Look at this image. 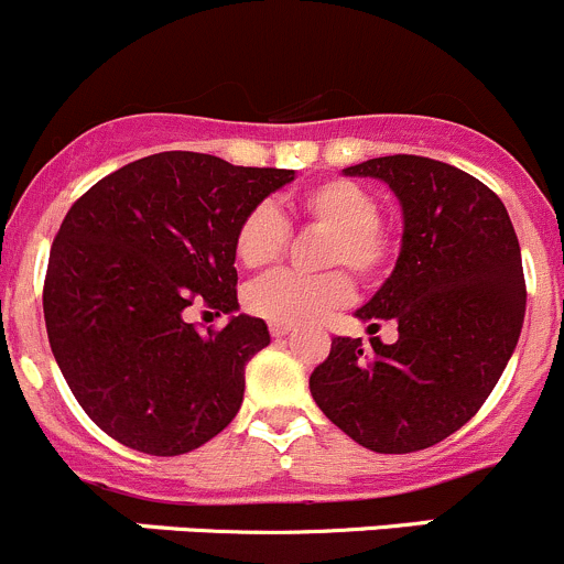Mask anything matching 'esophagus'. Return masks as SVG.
<instances>
[{"label":"esophagus","mask_w":564,"mask_h":564,"mask_svg":"<svg viewBox=\"0 0 564 564\" xmlns=\"http://www.w3.org/2000/svg\"><path fill=\"white\" fill-rule=\"evenodd\" d=\"M292 333V324H283V322H270V335L272 338H283V335Z\"/></svg>","instance_id":"1"}]
</instances>
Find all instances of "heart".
Listing matches in <instances>:
<instances>
[{
    "label": "heart",
    "mask_w": 564,
    "mask_h": 564,
    "mask_svg": "<svg viewBox=\"0 0 564 564\" xmlns=\"http://www.w3.org/2000/svg\"><path fill=\"white\" fill-rule=\"evenodd\" d=\"M297 215L311 229L329 231L324 267H349L362 278H377L392 259V237L379 224L373 193L351 180H324L297 198ZM289 246V224L272 204L250 207L235 231V253L248 270L272 267ZM355 297V283L344 272L303 278L275 272L253 283L246 294L250 314L283 324L316 322Z\"/></svg>",
    "instance_id": "1"
}]
</instances>
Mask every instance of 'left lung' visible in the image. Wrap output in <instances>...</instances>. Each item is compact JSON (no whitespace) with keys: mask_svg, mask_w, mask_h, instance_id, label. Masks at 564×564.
Segmentation results:
<instances>
[{"mask_svg":"<svg viewBox=\"0 0 564 564\" xmlns=\"http://www.w3.org/2000/svg\"><path fill=\"white\" fill-rule=\"evenodd\" d=\"M373 176L403 213L395 270L357 311L368 333L398 324L395 344L333 338L311 395L357 445L414 453L469 423L502 377L527 311L510 215L480 180L420 155L344 169Z\"/></svg>","mask_w":564,"mask_h":564,"instance_id":"left-lung-1","label":"left lung"}]
</instances>
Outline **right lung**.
<instances>
[{
  "label": "right lung",
  "instance_id": "1",
  "mask_svg": "<svg viewBox=\"0 0 564 564\" xmlns=\"http://www.w3.org/2000/svg\"><path fill=\"white\" fill-rule=\"evenodd\" d=\"M292 180V169L158 152L67 209L45 272V329L67 388L111 440L182 456L240 412L246 366L270 329L237 314L235 231ZM198 302L230 324L198 334L184 318Z\"/></svg>",
  "mask_w": 564,
  "mask_h": 564
}]
</instances>
